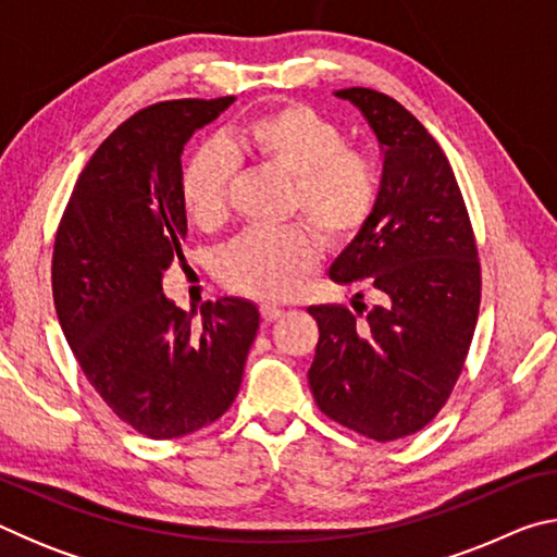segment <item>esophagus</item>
<instances>
[{"label": "esophagus", "instance_id": "obj_1", "mask_svg": "<svg viewBox=\"0 0 557 557\" xmlns=\"http://www.w3.org/2000/svg\"><path fill=\"white\" fill-rule=\"evenodd\" d=\"M260 314H262V319H265V322H275V319H280L282 314H285V309H280L275 305H262L260 307Z\"/></svg>", "mask_w": 557, "mask_h": 557}]
</instances>
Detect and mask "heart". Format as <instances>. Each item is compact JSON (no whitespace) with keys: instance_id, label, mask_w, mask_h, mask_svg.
<instances>
[{"instance_id":"b5f03b06","label":"heart","mask_w":557,"mask_h":557,"mask_svg":"<svg viewBox=\"0 0 557 557\" xmlns=\"http://www.w3.org/2000/svg\"><path fill=\"white\" fill-rule=\"evenodd\" d=\"M235 157L292 182L289 213L305 219L324 245L351 240L375 211L381 169L366 149L348 147L344 129L307 106H280L245 120L221 145H206L182 174L184 209L199 228H219L228 215ZM301 225L248 231L223 250L219 277L252 299H285L317 268L319 245Z\"/></svg>"}]
</instances>
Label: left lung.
Here are the masks:
<instances>
[{"mask_svg":"<svg viewBox=\"0 0 557 557\" xmlns=\"http://www.w3.org/2000/svg\"><path fill=\"white\" fill-rule=\"evenodd\" d=\"M369 122L383 149L381 196L329 277L363 282L354 312L309 307L319 342L309 369L319 410L375 442L412 435L435 418L465 369L482 270L455 172L435 137L398 100L371 88L336 90Z\"/></svg>","mask_w":557,"mask_h":557,"instance_id":"1","label":"left lung"}]
</instances>
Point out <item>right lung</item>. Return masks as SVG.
Masks as SVG:
<instances>
[{
  "mask_svg": "<svg viewBox=\"0 0 557 557\" xmlns=\"http://www.w3.org/2000/svg\"><path fill=\"white\" fill-rule=\"evenodd\" d=\"M233 96L139 110L98 147L53 245V305L75 361L108 408L139 435L172 440L211 425L238 395L260 312L206 301L201 319L162 292L184 260L182 152Z\"/></svg>",
  "mask_w": 557,
  "mask_h": 557,
  "instance_id": "add662e5",
  "label": "right lung"
}]
</instances>
